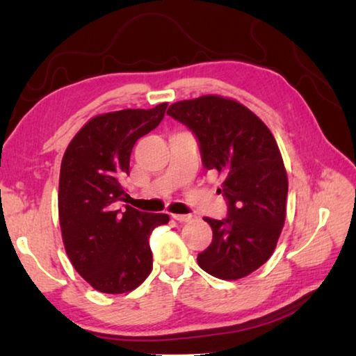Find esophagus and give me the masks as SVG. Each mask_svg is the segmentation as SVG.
Wrapping results in <instances>:
<instances>
[{"label":"esophagus","mask_w":356,"mask_h":356,"mask_svg":"<svg viewBox=\"0 0 356 356\" xmlns=\"http://www.w3.org/2000/svg\"><path fill=\"white\" fill-rule=\"evenodd\" d=\"M172 219L178 220V222H189L194 219V216L192 214H172Z\"/></svg>","instance_id":"esophagus-1"}]
</instances>
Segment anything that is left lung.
<instances>
[{
    "label": "left lung",
    "mask_w": 356,
    "mask_h": 356,
    "mask_svg": "<svg viewBox=\"0 0 356 356\" xmlns=\"http://www.w3.org/2000/svg\"><path fill=\"white\" fill-rule=\"evenodd\" d=\"M167 114L194 133L204 168L225 178L228 216L204 217L213 242L198 266L220 280L250 275L272 257L286 219L288 175L275 137L244 104L217 95L178 102Z\"/></svg>",
    "instance_id": "1"
}]
</instances>
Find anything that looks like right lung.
I'll use <instances>...</instances> for the list:
<instances>
[{
  "label": "right lung",
  "instance_id": "right-lung-1",
  "mask_svg": "<svg viewBox=\"0 0 356 356\" xmlns=\"http://www.w3.org/2000/svg\"><path fill=\"white\" fill-rule=\"evenodd\" d=\"M167 103L153 109H122L90 118L64 153L59 177V222L65 252L93 289L123 294L153 269L149 234L167 214L124 204L122 179L129 175L134 143L164 118Z\"/></svg>",
  "mask_w": 356,
  "mask_h": 356
}]
</instances>
